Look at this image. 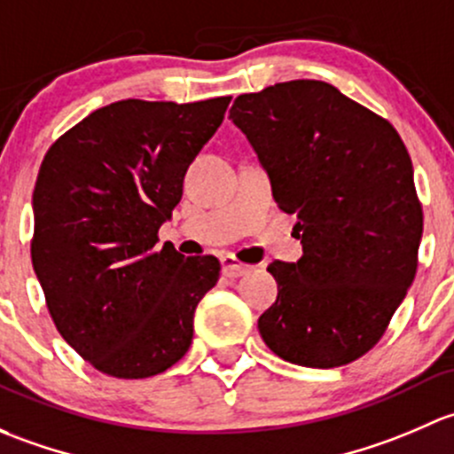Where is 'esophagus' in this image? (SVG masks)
Returning a JSON list of instances; mask_svg holds the SVG:
<instances>
[{"mask_svg":"<svg viewBox=\"0 0 454 454\" xmlns=\"http://www.w3.org/2000/svg\"><path fill=\"white\" fill-rule=\"evenodd\" d=\"M221 266H223V275H227V278H240V275H247L251 270V266L238 260L236 255H223Z\"/></svg>","mask_w":454,"mask_h":454,"instance_id":"obj_1","label":"esophagus"}]
</instances>
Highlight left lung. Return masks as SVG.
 <instances>
[{
    "instance_id": "left-lung-1",
    "label": "left lung",
    "mask_w": 454,
    "mask_h": 454,
    "mask_svg": "<svg viewBox=\"0 0 454 454\" xmlns=\"http://www.w3.org/2000/svg\"><path fill=\"white\" fill-rule=\"evenodd\" d=\"M229 118L297 214L303 255L270 262L278 299L258 319L273 354L348 365L385 334L418 270L424 214L398 130L324 81L278 82L233 100Z\"/></svg>"
}]
</instances>
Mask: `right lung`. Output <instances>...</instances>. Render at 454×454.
<instances>
[{
	"instance_id": "1",
	"label": "right lung",
	"mask_w": 454,
	"mask_h": 454,
	"mask_svg": "<svg viewBox=\"0 0 454 454\" xmlns=\"http://www.w3.org/2000/svg\"><path fill=\"white\" fill-rule=\"evenodd\" d=\"M229 100L129 98L89 114L45 153L32 266L56 330L106 376H157L190 349L194 310L221 262L157 249V233Z\"/></svg>"
}]
</instances>
